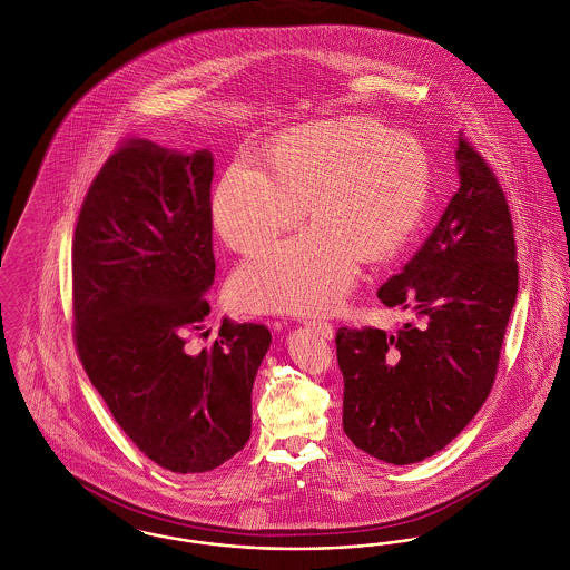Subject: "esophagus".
I'll return each instance as SVG.
<instances>
[{"mask_svg": "<svg viewBox=\"0 0 570 570\" xmlns=\"http://www.w3.org/2000/svg\"><path fill=\"white\" fill-rule=\"evenodd\" d=\"M305 323L309 326H314L326 340H331V337L335 335V328H333V325H331L328 321H323V318H316V316H314V318H309V321H305Z\"/></svg>", "mask_w": 570, "mask_h": 570, "instance_id": "obj_1", "label": "esophagus"}]
</instances>
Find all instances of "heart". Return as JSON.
<instances>
[{"mask_svg": "<svg viewBox=\"0 0 570 570\" xmlns=\"http://www.w3.org/2000/svg\"><path fill=\"white\" fill-rule=\"evenodd\" d=\"M432 196L423 142L367 117L303 124L279 136L265 166L237 158L217 179L212 217L222 242L256 249L233 277L247 307L312 312L348 293L363 261L395 254L419 228Z\"/></svg>", "mask_w": 570, "mask_h": 570, "instance_id": "b5f03b06", "label": "heart"}]
</instances>
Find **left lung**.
<instances>
[{
    "label": "left lung",
    "instance_id": "left-lung-1",
    "mask_svg": "<svg viewBox=\"0 0 570 570\" xmlns=\"http://www.w3.org/2000/svg\"><path fill=\"white\" fill-rule=\"evenodd\" d=\"M460 190L402 273L386 307L416 323L389 335L337 328L344 432L376 460L406 465L442 451L474 419L498 374L519 288L515 228L488 160L460 136Z\"/></svg>",
    "mask_w": 570,
    "mask_h": 570
}]
</instances>
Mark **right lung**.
<instances>
[{
  "label": "right lung",
  "mask_w": 570,
  "mask_h": 570,
  "mask_svg": "<svg viewBox=\"0 0 570 570\" xmlns=\"http://www.w3.org/2000/svg\"><path fill=\"white\" fill-rule=\"evenodd\" d=\"M214 158L145 138L117 145L85 194L72 244L75 346L112 419L170 472H207L252 434L261 323L209 316Z\"/></svg>",
  "instance_id": "obj_1"
}]
</instances>
